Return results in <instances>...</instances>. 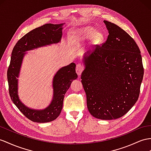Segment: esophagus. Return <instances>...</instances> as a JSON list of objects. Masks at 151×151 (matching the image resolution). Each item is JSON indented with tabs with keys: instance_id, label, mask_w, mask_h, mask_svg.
I'll return each instance as SVG.
<instances>
[{
	"instance_id": "obj_1",
	"label": "esophagus",
	"mask_w": 151,
	"mask_h": 151,
	"mask_svg": "<svg viewBox=\"0 0 151 151\" xmlns=\"http://www.w3.org/2000/svg\"><path fill=\"white\" fill-rule=\"evenodd\" d=\"M84 69V66L82 64H78L76 65V73L78 74V75H80L81 73H82L83 70Z\"/></svg>"
}]
</instances>
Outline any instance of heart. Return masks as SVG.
I'll return each mask as SVG.
<instances>
[{
    "label": "heart",
    "mask_w": 151,
    "mask_h": 151,
    "mask_svg": "<svg viewBox=\"0 0 151 151\" xmlns=\"http://www.w3.org/2000/svg\"><path fill=\"white\" fill-rule=\"evenodd\" d=\"M75 34L78 37L80 41H84L92 38L93 41L99 42L103 38V36L101 33L96 32L93 28L90 27L78 30V31L75 32Z\"/></svg>",
    "instance_id": "heart-1"
}]
</instances>
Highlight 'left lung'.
<instances>
[{
	"mask_svg": "<svg viewBox=\"0 0 151 151\" xmlns=\"http://www.w3.org/2000/svg\"><path fill=\"white\" fill-rule=\"evenodd\" d=\"M104 23L109 33L107 40L85 54L81 78L90 114L112 120L124 115L137 102L144 67L133 39L118 25Z\"/></svg>",
	"mask_w": 151,
	"mask_h": 151,
	"instance_id": "obj_1",
	"label": "left lung"
}]
</instances>
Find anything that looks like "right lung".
<instances>
[{
    "mask_svg": "<svg viewBox=\"0 0 151 151\" xmlns=\"http://www.w3.org/2000/svg\"><path fill=\"white\" fill-rule=\"evenodd\" d=\"M61 24H46L32 30L17 42L11 53L10 64L7 76L9 85V92L11 100L21 112L30 121L44 123L56 119L63 109L65 92L70 87L71 82L78 77L76 64L69 65L60 68L53 79V96L51 103L44 110L29 109L23 104L18 94V79L25 53L41 46L57 43L60 41L63 34Z\"/></svg>",
    "mask_w": 151,
    "mask_h": 151,
    "instance_id": "obj_1",
    "label": "right lung"
}]
</instances>
